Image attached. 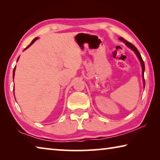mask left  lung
<instances>
[{
  "label": "left lung",
  "instance_id": "left-lung-1",
  "mask_svg": "<svg viewBox=\"0 0 160 160\" xmlns=\"http://www.w3.org/2000/svg\"><path fill=\"white\" fill-rule=\"evenodd\" d=\"M119 39H120L121 41H122V42H123L124 43H125V44H126L127 47H128L129 48H131L132 51H134V52H135V53H136V55H137L138 57L139 60L140 61V62H141V65H142V78H143V81H144V84H145V79H144L145 63H144V61H143L142 58V57H141V56H140V53H139V51H138L137 48L135 47L133 44H132L131 43H130V42H127L126 40V39H124L123 37H120V38H119Z\"/></svg>",
  "mask_w": 160,
  "mask_h": 160
}]
</instances>
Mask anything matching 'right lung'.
Masks as SVG:
<instances>
[{"mask_svg":"<svg viewBox=\"0 0 160 160\" xmlns=\"http://www.w3.org/2000/svg\"><path fill=\"white\" fill-rule=\"evenodd\" d=\"M38 39V38H35V39H34L33 40H32V42L30 43V44H29V46H28V47H26L25 48V49H26V48H28L29 47V46H30V45H32V44H33V43L35 42V41H36V40ZM15 68H14V70H13V77H14V72H15Z\"/></svg>","mask_w":160,"mask_h":160,"instance_id":"add662e5","label":"right lung"}]
</instances>
